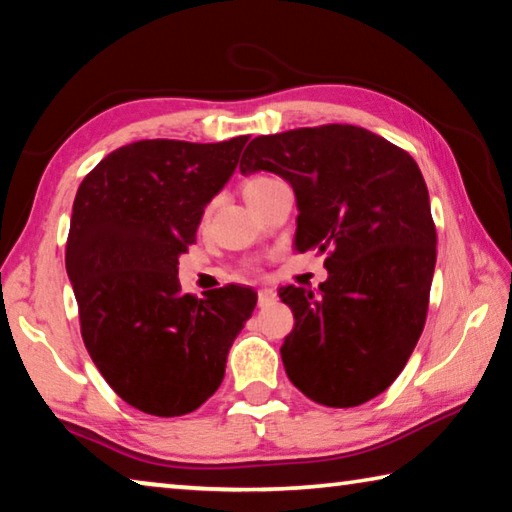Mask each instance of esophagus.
<instances>
[{"label": "esophagus", "instance_id": "esophagus-1", "mask_svg": "<svg viewBox=\"0 0 512 512\" xmlns=\"http://www.w3.org/2000/svg\"><path fill=\"white\" fill-rule=\"evenodd\" d=\"M275 298H277V293H275L273 289H259V293H257L259 307H266V305H271V302H275Z\"/></svg>", "mask_w": 512, "mask_h": 512}]
</instances>
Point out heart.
I'll use <instances>...</instances> for the list:
<instances>
[{"label":"heart","instance_id":"b5f03b06","mask_svg":"<svg viewBox=\"0 0 512 512\" xmlns=\"http://www.w3.org/2000/svg\"><path fill=\"white\" fill-rule=\"evenodd\" d=\"M268 183H273L271 178H264V176H257V178H248L244 183V198L257 194L259 189H264Z\"/></svg>","mask_w":512,"mask_h":512}]
</instances>
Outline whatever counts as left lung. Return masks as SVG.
<instances>
[{"label": "left lung", "mask_w": 512, "mask_h": 512, "mask_svg": "<svg viewBox=\"0 0 512 512\" xmlns=\"http://www.w3.org/2000/svg\"><path fill=\"white\" fill-rule=\"evenodd\" d=\"M239 171L287 180L296 250L327 253L318 291H280L296 318L280 348L291 384L332 409L384 393L420 339L436 266L418 164L366 128L329 124L255 137Z\"/></svg>", "instance_id": "8db88e82"}]
</instances>
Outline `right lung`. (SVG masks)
Wrapping results in <instances>:
<instances>
[{
  "label": "right lung",
  "instance_id": "1",
  "mask_svg": "<svg viewBox=\"0 0 512 512\" xmlns=\"http://www.w3.org/2000/svg\"><path fill=\"white\" fill-rule=\"evenodd\" d=\"M248 137L219 144L142 140L94 167L76 192L65 266L94 366L121 400L158 418L216 393L257 293H183L178 259Z\"/></svg>",
  "mask_w": 512,
  "mask_h": 512
}]
</instances>
